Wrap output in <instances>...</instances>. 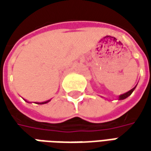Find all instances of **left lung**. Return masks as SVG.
<instances>
[{
    "label": "left lung",
    "mask_w": 151,
    "mask_h": 151,
    "mask_svg": "<svg viewBox=\"0 0 151 151\" xmlns=\"http://www.w3.org/2000/svg\"><path fill=\"white\" fill-rule=\"evenodd\" d=\"M135 87L136 86H134L133 89H131L130 91H129L128 92H126V93H124V94H122V95H120L119 97V100H124V99H125V98H127L128 96H129L132 94V92L134 91V89H135Z\"/></svg>",
    "instance_id": "1"
}]
</instances>
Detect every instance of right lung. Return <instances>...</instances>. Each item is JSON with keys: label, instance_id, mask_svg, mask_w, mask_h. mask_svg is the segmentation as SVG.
<instances>
[{"label": "right lung", "instance_id": "1", "mask_svg": "<svg viewBox=\"0 0 151 151\" xmlns=\"http://www.w3.org/2000/svg\"><path fill=\"white\" fill-rule=\"evenodd\" d=\"M50 100H49V101H43V102H37L38 104H45V103H47V102H49Z\"/></svg>", "mask_w": 151, "mask_h": 151}]
</instances>
